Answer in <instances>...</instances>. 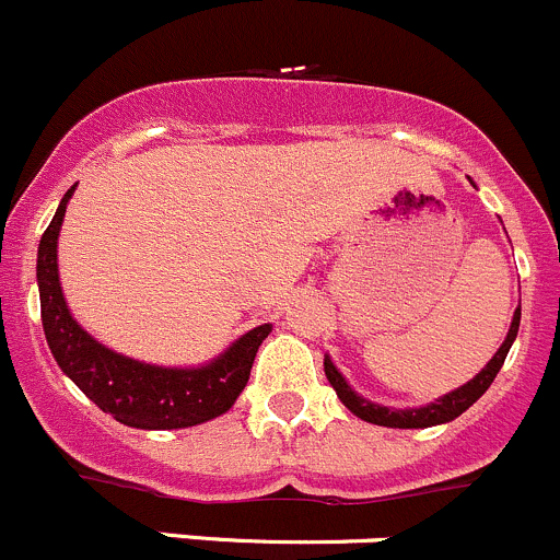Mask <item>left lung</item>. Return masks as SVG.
Segmentation results:
<instances>
[{
	"instance_id": "1",
	"label": "left lung",
	"mask_w": 560,
	"mask_h": 560,
	"mask_svg": "<svg viewBox=\"0 0 560 560\" xmlns=\"http://www.w3.org/2000/svg\"><path fill=\"white\" fill-rule=\"evenodd\" d=\"M517 330H520V306H517V312H514L512 328H509L506 341H503L501 350L492 355V361L487 363V366L481 369V372L476 374L470 383H465L463 388L441 396V399L432 401V405H427V407H416V410H394V407H380V405H374V401L361 399V396H358L355 390L345 383V377H341L339 369L330 363V358H325V377H328V383L334 385L336 396L345 401V407H350L352 416L363 418V421H369V424L394 427V430H424V427H435V424H446V421H454L459 412L468 410V407L474 405V401L479 399L487 388H490L492 380H495V374L501 372L503 361H506L509 347H512V341L517 339Z\"/></svg>"
}]
</instances>
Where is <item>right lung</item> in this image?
Instances as JSON below:
<instances>
[{"label": "right lung", "mask_w": 560, "mask_h": 560, "mask_svg": "<svg viewBox=\"0 0 560 560\" xmlns=\"http://www.w3.org/2000/svg\"><path fill=\"white\" fill-rule=\"evenodd\" d=\"M73 191L75 186L68 188L37 246L43 330L59 369L103 412H112L119 424L136 430H183L230 410L246 388L254 355L270 334V325L248 330L224 355L202 369L150 366L97 345L70 317L57 273V237Z\"/></svg>", "instance_id": "obj_1"}]
</instances>
